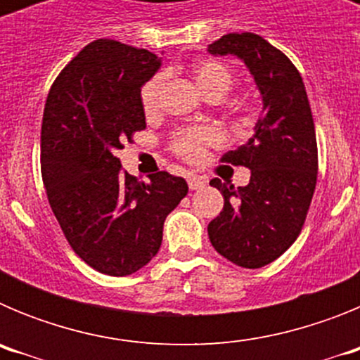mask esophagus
I'll list each match as a JSON object with an SVG mask.
<instances>
[{"mask_svg": "<svg viewBox=\"0 0 360 360\" xmlns=\"http://www.w3.org/2000/svg\"><path fill=\"white\" fill-rule=\"evenodd\" d=\"M187 184H189V189L191 191H198L205 187V180L200 176H189L187 178Z\"/></svg>", "mask_w": 360, "mask_h": 360, "instance_id": "1", "label": "esophagus"}]
</instances>
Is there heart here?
Instances as JSON below:
<instances>
[{"label": "heart", "instance_id": "b5f03b06", "mask_svg": "<svg viewBox=\"0 0 360 360\" xmlns=\"http://www.w3.org/2000/svg\"><path fill=\"white\" fill-rule=\"evenodd\" d=\"M164 75L158 73L153 79H149L141 91L142 108L148 115L155 113L160 101V91L164 86ZM193 79H195L198 90L205 97L219 95L224 97L232 86V73L227 66L216 61H200L193 66ZM219 142V135L212 128H191L178 131L173 139V149L180 157L187 160H198L203 157V151L207 146Z\"/></svg>", "mask_w": 360, "mask_h": 360}]
</instances>
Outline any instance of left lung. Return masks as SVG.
<instances>
[{"label":"left lung","instance_id":"1","mask_svg":"<svg viewBox=\"0 0 360 360\" xmlns=\"http://www.w3.org/2000/svg\"><path fill=\"white\" fill-rule=\"evenodd\" d=\"M207 52L238 57L262 95L254 135L221 158L250 169V182L234 187L212 178L224 209L207 227L212 247L229 262L259 269L278 259L304 224L317 182L316 126L297 68L262 36L234 32Z\"/></svg>","mask_w":360,"mask_h":360}]
</instances>
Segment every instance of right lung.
<instances>
[{"label": "right lung", "instance_id": "add662e5", "mask_svg": "<svg viewBox=\"0 0 360 360\" xmlns=\"http://www.w3.org/2000/svg\"><path fill=\"white\" fill-rule=\"evenodd\" d=\"M160 66L148 50L97 39L65 66L44 104L41 173L50 207L82 262L117 278L157 256L165 218L189 191L167 171L139 182L115 157L146 128L141 91Z\"/></svg>", "mask_w": 360, "mask_h": 360}]
</instances>
